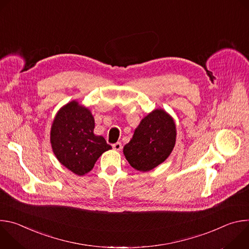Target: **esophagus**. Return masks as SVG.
<instances>
[{"mask_svg": "<svg viewBox=\"0 0 249 249\" xmlns=\"http://www.w3.org/2000/svg\"><path fill=\"white\" fill-rule=\"evenodd\" d=\"M112 147H113V149H114L115 151H121V150H122V144L120 143V142H117V143L113 144Z\"/></svg>", "mask_w": 249, "mask_h": 249, "instance_id": "obj_1", "label": "esophagus"}]
</instances>
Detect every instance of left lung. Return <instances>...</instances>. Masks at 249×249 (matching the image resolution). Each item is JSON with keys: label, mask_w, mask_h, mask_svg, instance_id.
I'll return each instance as SVG.
<instances>
[{"label": "left lung", "mask_w": 249, "mask_h": 249, "mask_svg": "<svg viewBox=\"0 0 249 249\" xmlns=\"http://www.w3.org/2000/svg\"><path fill=\"white\" fill-rule=\"evenodd\" d=\"M175 141L173 118L163 109H156L142 119L123 153L132 167L146 172L169 157Z\"/></svg>", "instance_id": "8db88e82"}]
</instances>
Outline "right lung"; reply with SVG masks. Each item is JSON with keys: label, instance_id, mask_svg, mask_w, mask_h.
Wrapping results in <instances>:
<instances>
[{"label": "right lung", "instance_id": "add662e5", "mask_svg": "<svg viewBox=\"0 0 249 249\" xmlns=\"http://www.w3.org/2000/svg\"><path fill=\"white\" fill-rule=\"evenodd\" d=\"M94 118L89 108L73 100L57 112L50 142L57 160L77 175L89 172L97 159L111 146L93 133Z\"/></svg>", "mask_w": 249, "mask_h": 249}]
</instances>
